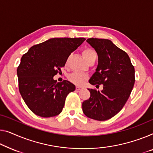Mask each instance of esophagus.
Here are the masks:
<instances>
[{"label": "esophagus", "instance_id": "obj_1", "mask_svg": "<svg viewBox=\"0 0 153 153\" xmlns=\"http://www.w3.org/2000/svg\"><path fill=\"white\" fill-rule=\"evenodd\" d=\"M76 90H77V91H79V90H81L82 88L81 86H77L76 87Z\"/></svg>", "mask_w": 153, "mask_h": 153}]
</instances>
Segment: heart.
<instances>
[{"instance_id":"heart-1","label":"heart","mask_w":153,"mask_h":153,"mask_svg":"<svg viewBox=\"0 0 153 153\" xmlns=\"http://www.w3.org/2000/svg\"><path fill=\"white\" fill-rule=\"evenodd\" d=\"M82 56L84 59L88 62L91 59L96 58L97 54L96 52L93 49H90V48H86L82 51ZM68 61H69V59H67V61H66V65L68 64ZM87 75L78 72L72 73L68 77V79H69L71 82L76 84V85H82L87 79Z\"/></svg>"}]
</instances>
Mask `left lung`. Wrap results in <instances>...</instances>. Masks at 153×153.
<instances>
[{
	"mask_svg": "<svg viewBox=\"0 0 153 153\" xmlns=\"http://www.w3.org/2000/svg\"><path fill=\"white\" fill-rule=\"evenodd\" d=\"M86 42L98 56V65L89 83L103 84V89L88 88L91 97L83 102L82 111L91 119L107 120L119 113L128 99L135 81V69L128 55L111 40L88 38Z\"/></svg>",
	"mask_w": 153,
	"mask_h": 153,
	"instance_id": "1",
	"label": "left lung"
}]
</instances>
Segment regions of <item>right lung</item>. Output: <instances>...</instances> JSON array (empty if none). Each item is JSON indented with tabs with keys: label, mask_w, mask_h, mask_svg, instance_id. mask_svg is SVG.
<instances>
[{
	"label": "right lung",
	"mask_w": 153,
	"mask_h": 153,
	"mask_svg": "<svg viewBox=\"0 0 153 153\" xmlns=\"http://www.w3.org/2000/svg\"><path fill=\"white\" fill-rule=\"evenodd\" d=\"M84 38H53L33 45L22 56L17 69L18 87L22 99L32 112L42 117L62 112L65 100L76 89L67 80L57 82L53 76L61 72L70 54Z\"/></svg>",
	"instance_id": "right-lung-1"
}]
</instances>
